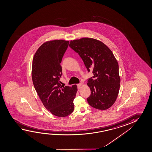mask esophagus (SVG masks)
<instances>
[{"label": "esophagus", "instance_id": "esophagus-1", "mask_svg": "<svg viewBox=\"0 0 152 152\" xmlns=\"http://www.w3.org/2000/svg\"><path fill=\"white\" fill-rule=\"evenodd\" d=\"M77 86L78 89H81L82 87V83H79V84H77Z\"/></svg>", "mask_w": 152, "mask_h": 152}]
</instances>
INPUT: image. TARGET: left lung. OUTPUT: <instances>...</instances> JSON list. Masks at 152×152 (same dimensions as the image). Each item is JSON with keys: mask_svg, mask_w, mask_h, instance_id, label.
<instances>
[{"mask_svg": "<svg viewBox=\"0 0 152 152\" xmlns=\"http://www.w3.org/2000/svg\"><path fill=\"white\" fill-rule=\"evenodd\" d=\"M69 46L94 75L87 83L91 92L88 104L101 110L110 108L117 98L121 83L118 62L111 50L101 41L89 37L71 40Z\"/></svg>", "mask_w": 152, "mask_h": 152, "instance_id": "left-lung-1", "label": "left lung"}]
</instances>
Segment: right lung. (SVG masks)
<instances>
[{
  "instance_id": "obj_1",
  "label": "right lung",
  "mask_w": 152,
  "mask_h": 152,
  "mask_svg": "<svg viewBox=\"0 0 152 152\" xmlns=\"http://www.w3.org/2000/svg\"><path fill=\"white\" fill-rule=\"evenodd\" d=\"M69 44L62 39L47 41L37 49L32 62L31 77L37 94L44 106L59 117L73 111L77 91L75 84L64 87L61 84V63Z\"/></svg>"
}]
</instances>
